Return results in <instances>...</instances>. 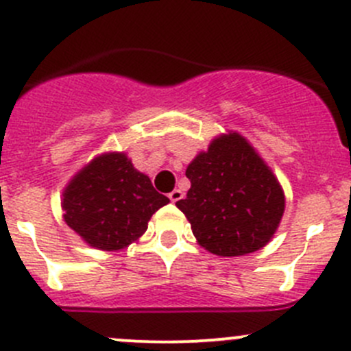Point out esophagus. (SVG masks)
Masks as SVG:
<instances>
[{"label":"esophagus","mask_w":351,"mask_h":351,"mask_svg":"<svg viewBox=\"0 0 351 351\" xmlns=\"http://www.w3.org/2000/svg\"><path fill=\"white\" fill-rule=\"evenodd\" d=\"M168 197H169V200H171V202H178V200H182V198H183V192H182V190L175 189L171 193H169Z\"/></svg>","instance_id":"1"}]
</instances>
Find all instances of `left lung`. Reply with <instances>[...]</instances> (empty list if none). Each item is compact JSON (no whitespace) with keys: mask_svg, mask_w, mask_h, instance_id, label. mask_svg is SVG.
Returning <instances> with one entry per match:
<instances>
[{"mask_svg":"<svg viewBox=\"0 0 351 351\" xmlns=\"http://www.w3.org/2000/svg\"><path fill=\"white\" fill-rule=\"evenodd\" d=\"M192 186L176 202L197 243L217 256H243L271 241L285 193L270 166L239 132L214 137L185 171Z\"/></svg>","mask_w":351,"mask_h":351,"instance_id":"obj_1","label":"left lung"}]
</instances>
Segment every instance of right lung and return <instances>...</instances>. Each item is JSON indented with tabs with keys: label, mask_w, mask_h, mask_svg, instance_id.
Masks as SVG:
<instances>
[{
	"label": "right lung",
	"mask_w": 351,
	"mask_h": 351,
	"mask_svg": "<svg viewBox=\"0 0 351 351\" xmlns=\"http://www.w3.org/2000/svg\"><path fill=\"white\" fill-rule=\"evenodd\" d=\"M169 202L125 153H101L62 190L64 222L88 246L120 251L146 232L153 214Z\"/></svg>",
	"instance_id": "right-lung-1"
}]
</instances>
